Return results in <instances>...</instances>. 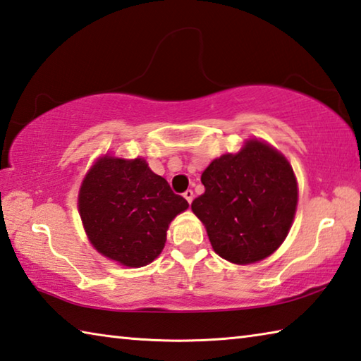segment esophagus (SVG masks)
Returning <instances> with one entry per match:
<instances>
[{
    "label": "esophagus",
    "instance_id": "34e87169",
    "mask_svg": "<svg viewBox=\"0 0 361 361\" xmlns=\"http://www.w3.org/2000/svg\"><path fill=\"white\" fill-rule=\"evenodd\" d=\"M183 197H185L189 203L192 202V199H194V192H192V189H188V191H185V194H183Z\"/></svg>",
    "mask_w": 361,
    "mask_h": 361
}]
</instances>
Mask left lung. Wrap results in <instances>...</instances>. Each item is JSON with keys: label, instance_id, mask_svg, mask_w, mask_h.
I'll return each instance as SVG.
<instances>
[{"label": "left lung", "instance_id": "left-lung-1", "mask_svg": "<svg viewBox=\"0 0 361 361\" xmlns=\"http://www.w3.org/2000/svg\"><path fill=\"white\" fill-rule=\"evenodd\" d=\"M205 192L191 208L214 252L232 264L268 257L290 231L298 202L297 178L278 149L257 139L222 154L203 170Z\"/></svg>", "mask_w": 361, "mask_h": 361}]
</instances>
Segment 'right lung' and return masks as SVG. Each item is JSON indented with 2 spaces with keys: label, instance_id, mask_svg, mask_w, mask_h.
I'll use <instances>...</instances> for the list:
<instances>
[{
  "label": "right lung",
  "instance_id": "1",
  "mask_svg": "<svg viewBox=\"0 0 361 361\" xmlns=\"http://www.w3.org/2000/svg\"><path fill=\"white\" fill-rule=\"evenodd\" d=\"M188 207L142 158L106 154L78 191V212L91 245L124 267L152 264L166 245L169 224Z\"/></svg>",
  "mask_w": 361,
  "mask_h": 361
}]
</instances>
